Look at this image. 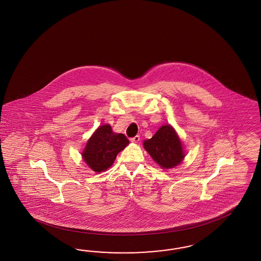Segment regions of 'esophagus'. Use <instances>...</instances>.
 <instances>
[{
	"mask_svg": "<svg viewBox=\"0 0 261 261\" xmlns=\"http://www.w3.org/2000/svg\"><path fill=\"white\" fill-rule=\"evenodd\" d=\"M140 136H135L134 138H131L130 141L132 142H140Z\"/></svg>",
	"mask_w": 261,
	"mask_h": 261,
	"instance_id": "obj_1",
	"label": "esophagus"
}]
</instances>
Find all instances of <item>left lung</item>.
<instances>
[{
    "label": "left lung",
    "mask_w": 261,
    "mask_h": 261,
    "mask_svg": "<svg viewBox=\"0 0 261 261\" xmlns=\"http://www.w3.org/2000/svg\"><path fill=\"white\" fill-rule=\"evenodd\" d=\"M143 147L164 169L180 165L185 158L182 142L170 125L161 127L151 139L144 141Z\"/></svg>",
    "instance_id": "8db88e82"
}]
</instances>
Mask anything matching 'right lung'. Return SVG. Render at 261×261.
<instances>
[{"label": "right lung", "mask_w": 261, "mask_h": 261, "mask_svg": "<svg viewBox=\"0 0 261 261\" xmlns=\"http://www.w3.org/2000/svg\"><path fill=\"white\" fill-rule=\"evenodd\" d=\"M129 141L123 134L112 131L109 124L98 127L89 139L82 158L95 172H102L109 168L119 152L123 150Z\"/></svg>", "instance_id": "obj_1"}]
</instances>
